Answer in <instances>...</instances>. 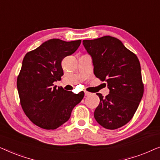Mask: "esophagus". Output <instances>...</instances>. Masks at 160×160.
Returning a JSON list of instances; mask_svg holds the SVG:
<instances>
[{"mask_svg": "<svg viewBox=\"0 0 160 160\" xmlns=\"http://www.w3.org/2000/svg\"><path fill=\"white\" fill-rule=\"evenodd\" d=\"M84 95H85V96H89V95H91V93L89 92L85 91V92H84Z\"/></svg>", "mask_w": 160, "mask_h": 160, "instance_id": "esophagus-1", "label": "esophagus"}]
</instances>
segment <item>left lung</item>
I'll return each instance as SVG.
<instances>
[{
  "label": "left lung",
  "instance_id": "left-lung-1",
  "mask_svg": "<svg viewBox=\"0 0 160 160\" xmlns=\"http://www.w3.org/2000/svg\"><path fill=\"white\" fill-rule=\"evenodd\" d=\"M83 45L91 56L94 73L106 81L109 94L100 98L94 117L104 128L115 130L130 121L142 99L143 84L137 56L120 40L106 36L84 40Z\"/></svg>",
  "mask_w": 160,
  "mask_h": 160
}]
</instances>
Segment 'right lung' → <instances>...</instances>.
I'll list each match as a JSON object with an SVG mask.
<instances>
[{"label": "right lung", "mask_w": 160, "mask_h": 160, "mask_svg": "<svg viewBox=\"0 0 160 160\" xmlns=\"http://www.w3.org/2000/svg\"><path fill=\"white\" fill-rule=\"evenodd\" d=\"M81 42L49 39L23 59L17 82L20 103L30 121L41 128L54 130L65 123L84 98L83 91L74 94L53 84L63 75L62 59L74 53Z\"/></svg>", "instance_id": "right-lung-1"}]
</instances>
